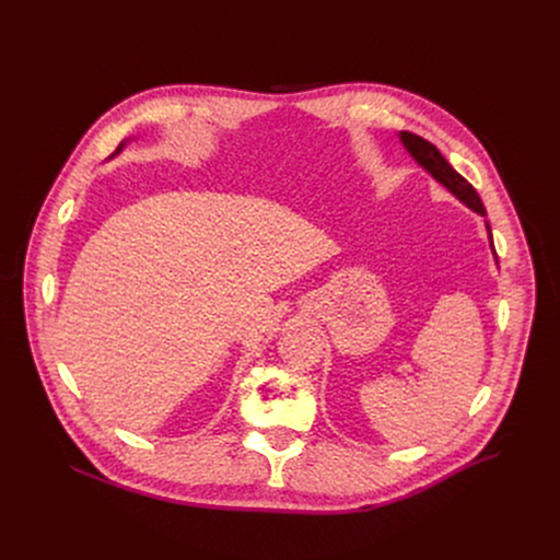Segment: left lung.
I'll list each match as a JSON object with an SVG mask.
<instances>
[{
  "instance_id": "1",
  "label": "left lung",
  "mask_w": 560,
  "mask_h": 560,
  "mask_svg": "<svg viewBox=\"0 0 560 560\" xmlns=\"http://www.w3.org/2000/svg\"><path fill=\"white\" fill-rule=\"evenodd\" d=\"M398 137H401L406 150L415 156V162H417L421 168H425L441 186H445V188H447L458 201H463L467 208H471L474 212L486 217V206H483L481 197H478V192L474 190V186H471L465 177H460V175L447 164V159L439 152V148H436L434 143H430L428 139H423V137H419V135H415V132H408V130H404ZM486 225H488V234H490V246H492V250H494L490 223L486 221ZM494 257H497V253H494Z\"/></svg>"
}]
</instances>
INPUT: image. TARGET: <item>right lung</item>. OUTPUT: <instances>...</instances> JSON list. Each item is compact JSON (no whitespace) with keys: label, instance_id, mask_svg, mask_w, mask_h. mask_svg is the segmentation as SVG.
I'll use <instances>...</instances> for the list:
<instances>
[{"label":"right lung","instance_id":"right-lung-1","mask_svg":"<svg viewBox=\"0 0 560 560\" xmlns=\"http://www.w3.org/2000/svg\"><path fill=\"white\" fill-rule=\"evenodd\" d=\"M124 143H126V141H124ZM124 143H119V148H117V150H115V152H113V154H110V159H113V156H115V154H119V152H121V148H124Z\"/></svg>","mask_w":560,"mask_h":560}]
</instances>
